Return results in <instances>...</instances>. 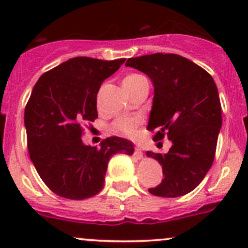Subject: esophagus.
Returning <instances> with one entry per match:
<instances>
[{"instance_id": "1", "label": "esophagus", "mask_w": 248, "mask_h": 248, "mask_svg": "<svg viewBox=\"0 0 248 248\" xmlns=\"http://www.w3.org/2000/svg\"><path fill=\"white\" fill-rule=\"evenodd\" d=\"M134 156H135L136 158H139V160H141L142 157H143V153H142V150L140 148L136 147L135 150H134Z\"/></svg>"}]
</instances>
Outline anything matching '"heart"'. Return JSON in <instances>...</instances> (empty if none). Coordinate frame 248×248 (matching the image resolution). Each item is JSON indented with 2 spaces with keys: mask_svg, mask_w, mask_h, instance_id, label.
Segmentation results:
<instances>
[{
  "mask_svg": "<svg viewBox=\"0 0 248 248\" xmlns=\"http://www.w3.org/2000/svg\"><path fill=\"white\" fill-rule=\"evenodd\" d=\"M148 85L146 77L139 75V73H128L122 79V87L129 95L140 90L142 86ZM139 121L136 119H119L115 122L114 129L116 132L124 134V135L130 136L135 133Z\"/></svg>",
  "mask_w": 248,
  "mask_h": 248,
  "instance_id": "obj_1",
  "label": "heart"
}]
</instances>
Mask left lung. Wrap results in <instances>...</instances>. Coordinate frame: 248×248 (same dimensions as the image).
Masks as SVG:
<instances>
[{"mask_svg": "<svg viewBox=\"0 0 248 248\" xmlns=\"http://www.w3.org/2000/svg\"><path fill=\"white\" fill-rule=\"evenodd\" d=\"M126 66L149 77L154 85L148 130L167 136V154L147 152L162 166L164 178L149 189L154 196L179 197L199 186L215 160L221 128V106L216 82L205 70L173 53L129 58Z\"/></svg>", "mask_w": 248, "mask_h": 248, "instance_id": "8db88e82", "label": "left lung"}]
</instances>
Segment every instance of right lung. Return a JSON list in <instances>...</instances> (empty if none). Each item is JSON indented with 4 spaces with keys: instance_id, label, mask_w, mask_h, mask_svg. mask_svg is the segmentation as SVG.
Instances as JSON below:
<instances>
[{
    "instance_id": "add662e5",
    "label": "right lung",
    "mask_w": 248,
    "mask_h": 248,
    "mask_svg": "<svg viewBox=\"0 0 248 248\" xmlns=\"http://www.w3.org/2000/svg\"><path fill=\"white\" fill-rule=\"evenodd\" d=\"M126 59L76 57L42 75L24 110L31 162L46 186L67 199L90 198L102 190L108 161L134 153V144L112 136L100 148L82 143V124L98 118L96 94L102 81Z\"/></svg>"
}]
</instances>
